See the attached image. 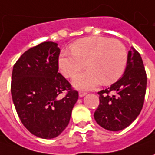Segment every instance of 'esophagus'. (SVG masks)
<instances>
[{
	"mask_svg": "<svg viewBox=\"0 0 155 155\" xmlns=\"http://www.w3.org/2000/svg\"><path fill=\"white\" fill-rule=\"evenodd\" d=\"M78 95H79V97H84V96H85V95H86V92H85V91H79Z\"/></svg>",
	"mask_w": 155,
	"mask_h": 155,
	"instance_id": "34e87169",
	"label": "esophagus"
}]
</instances>
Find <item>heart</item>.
I'll use <instances>...</instances> for the list:
<instances>
[{"label":"heart","mask_w":155,"mask_h":155,"mask_svg":"<svg viewBox=\"0 0 155 155\" xmlns=\"http://www.w3.org/2000/svg\"><path fill=\"white\" fill-rule=\"evenodd\" d=\"M128 61V51L118 39L91 36L78 39L64 51L58 59L59 71L67 78H73L85 67L88 71L78 76L73 84L78 89L91 90L102 82L110 84L123 74Z\"/></svg>","instance_id":"b5f03b06"}]
</instances>
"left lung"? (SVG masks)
<instances>
[{
	"label": "left lung",
	"instance_id": "left-lung-1",
	"mask_svg": "<svg viewBox=\"0 0 155 155\" xmlns=\"http://www.w3.org/2000/svg\"><path fill=\"white\" fill-rule=\"evenodd\" d=\"M147 73L140 53L131 47L122 77L108 89L100 91L99 105L94 118L102 128L119 131L139 116L143 107Z\"/></svg>",
	"mask_w": 155,
	"mask_h": 155
}]
</instances>
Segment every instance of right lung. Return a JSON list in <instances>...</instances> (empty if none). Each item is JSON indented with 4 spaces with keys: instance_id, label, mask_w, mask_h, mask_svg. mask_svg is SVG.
I'll use <instances>...</instances> for the list:
<instances>
[{
    "instance_id": "add662e5",
    "label": "right lung",
    "mask_w": 155,
    "mask_h": 155,
    "mask_svg": "<svg viewBox=\"0 0 155 155\" xmlns=\"http://www.w3.org/2000/svg\"><path fill=\"white\" fill-rule=\"evenodd\" d=\"M59 53L57 43L43 42L25 51L12 72L11 94L19 118L43 139L55 138L65 129L78 99V91L58 72Z\"/></svg>"
}]
</instances>
